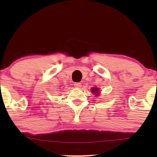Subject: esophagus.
Instances as JSON below:
<instances>
[{"label": "esophagus", "instance_id": "obj_1", "mask_svg": "<svg viewBox=\"0 0 157 157\" xmlns=\"http://www.w3.org/2000/svg\"><path fill=\"white\" fill-rule=\"evenodd\" d=\"M74 86L76 88H81V83H80V82L74 83Z\"/></svg>", "mask_w": 157, "mask_h": 157}]
</instances>
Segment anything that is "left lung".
Wrapping results in <instances>:
<instances>
[{
	"instance_id": "obj_1",
	"label": "left lung",
	"mask_w": 157,
	"mask_h": 157,
	"mask_svg": "<svg viewBox=\"0 0 157 157\" xmlns=\"http://www.w3.org/2000/svg\"><path fill=\"white\" fill-rule=\"evenodd\" d=\"M91 91L94 92V93H97L98 92V89H96V88H93V89H91Z\"/></svg>"
}]
</instances>
